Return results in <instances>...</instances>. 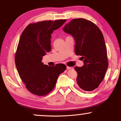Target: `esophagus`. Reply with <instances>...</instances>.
I'll return each mask as SVG.
<instances>
[{
  "mask_svg": "<svg viewBox=\"0 0 121 121\" xmlns=\"http://www.w3.org/2000/svg\"><path fill=\"white\" fill-rule=\"evenodd\" d=\"M72 68V67H69V66H67V69H70Z\"/></svg>",
  "mask_w": 121,
  "mask_h": 121,
  "instance_id": "1",
  "label": "esophagus"
}]
</instances>
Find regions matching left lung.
<instances>
[{
	"label": "left lung",
	"instance_id": "8db88e82",
	"mask_svg": "<svg viewBox=\"0 0 121 121\" xmlns=\"http://www.w3.org/2000/svg\"><path fill=\"white\" fill-rule=\"evenodd\" d=\"M75 40L77 56H82L83 65L75 67L77 85L82 90L93 91L103 80L108 67L105 41L102 31L95 23L84 18L71 21L63 27Z\"/></svg>",
	"mask_w": 121,
	"mask_h": 121
}]
</instances>
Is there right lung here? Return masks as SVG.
<instances>
[{"label": "right lung", "instance_id": "1", "mask_svg": "<svg viewBox=\"0 0 121 121\" xmlns=\"http://www.w3.org/2000/svg\"><path fill=\"white\" fill-rule=\"evenodd\" d=\"M66 21H44L30 23L21 35L15 63L27 89L34 95L44 96L52 91L59 75L66 69L63 64L51 67L41 62L43 56L52 49L51 34Z\"/></svg>", "mask_w": 121, "mask_h": 121}]
</instances>
